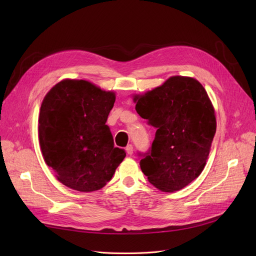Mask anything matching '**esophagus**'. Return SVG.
<instances>
[{
  "mask_svg": "<svg viewBox=\"0 0 256 256\" xmlns=\"http://www.w3.org/2000/svg\"><path fill=\"white\" fill-rule=\"evenodd\" d=\"M126 152L128 154H132L134 152V148H132V144H128L126 147Z\"/></svg>",
  "mask_w": 256,
  "mask_h": 256,
  "instance_id": "esophagus-1",
  "label": "esophagus"
}]
</instances>
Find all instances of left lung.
Instances as JSON below:
<instances>
[{"instance_id":"8db88e82","label":"left lung","mask_w":256,"mask_h":256,"mask_svg":"<svg viewBox=\"0 0 256 256\" xmlns=\"http://www.w3.org/2000/svg\"><path fill=\"white\" fill-rule=\"evenodd\" d=\"M134 100L137 113L156 128L150 152L139 154L142 172L160 191L182 189L202 172L216 132L206 89L193 78L176 76Z\"/></svg>"}]
</instances>
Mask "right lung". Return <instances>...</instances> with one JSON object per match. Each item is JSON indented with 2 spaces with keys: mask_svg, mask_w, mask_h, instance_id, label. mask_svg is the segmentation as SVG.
Instances as JSON below:
<instances>
[{
  "mask_svg": "<svg viewBox=\"0 0 256 256\" xmlns=\"http://www.w3.org/2000/svg\"><path fill=\"white\" fill-rule=\"evenodd\" d=\"M115 93L84 80H63L46 96L38 118L44 158L64 186L102 189L126 158L106 124Z\"/></svg>",
  "mask_w": 256,
  "mask_h": 256,
  "instance_id": "obj_1",
  "label": "right lung"
}]
</instances>
